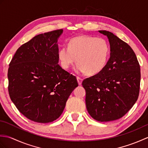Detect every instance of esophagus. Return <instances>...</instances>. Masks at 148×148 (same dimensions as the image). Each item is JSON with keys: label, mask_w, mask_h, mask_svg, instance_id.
I'll return each mask as SVG.
<instances>
[{"label": "esophagus", "mask_w": 148, "mask_h": 148, "mask_svg": "<svg viewBox=\"0 0 148 148\" xmlns=\"http://www.w3.org/2000/svg\"><path fill=\"white\" fill-rule=\"evenodd\" d=\"M77 82H78V84H79V85H81V83H82V81H83V79L81 77L77 76Z\"/></svg>", "instance_id": "1"}]
</instances>
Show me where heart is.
Masks as SVG:
<instances>
[{
  "label": "heart",
  "instance_id": "1",
  "mask_svg": "<svg viewBox=\"0 0 148 148\" xmlns=\"http://www.w3.org/2000/svg\"><path fill=\"white\" fill-rule=\"evenodd\" d=\"M110 54L111 47L106 39L81 36L72 38L67 46L59 49L58 58L63 69H68L76 58L77 72L95 75L106 67Z\"/></svg>",
  "mask_w": 148,
  "mask_h": 148
}]
</instances>
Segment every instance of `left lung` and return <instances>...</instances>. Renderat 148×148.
<instances>
[{
    "label": "left lung",
    "mask_w": 148,
    "mask_h": 148,
    "mask_svg": "<svg viewBox=\"0 0 148 148\" xmlns=\"http://www.w3.org/2000/svg\"><path fill=\"white\" fill-rule=\"evenodd\" d=\"M99 32L108 37L111 56L100 73L83 81L86 106L97 121L116 120L126 114L139 94L140 69L133 49L112 33Z\"/></svg>",
    "instance_id": "left-lung-1"
}]
</instances>
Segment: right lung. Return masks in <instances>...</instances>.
<instances>
[{
	"label": "right lung",
	"instance_id": "obj_1",
	"mask_svg": "<svg viewBox=\"0 0 148 148\" xmlns=\"http://www.w3.org/2000/svg\"><path fill=\"white\" fill-rule=\"evenodd\" d=\"M62 29L39 34L22 45L8 72L9 97L22 114L37 123L58 118L78 86L76 76L58 64L57 40Z\"/></svg>",
	"mask_w": 148,
	"mask_h": 148
}]
</instances>
